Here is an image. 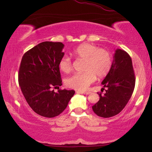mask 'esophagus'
I'll return each instance as SVG.
<instances>
[{
	"instance_id": "34e87169",
	"label": "esophagus",
	"mask_w": 152,
	"mask_h": 152,
	"mask_svg": "<svg viewBox=\"0 0 152 152\" xmlns=\"http://www.w3.org/2000/svg\"><path fill=\"white\" fill-rule=\"evenodd\" d=\"M76 93L77 94H86V95H88V94H89V92L86 91H76Z\"/></svg>"
}]
</instances>
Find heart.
Instances as JSON below:
<instances>
[{"label":"heart","mask_w":152,"mask_h":152,"mask_svg":"<svg viewBox=\"0 0 152 152\" xmlns=\"http://www.w3.org/2000/svg\"><path fill=\"white\" fill-rule=\"evenodd\" d=\"M74 57L85 59L83 70L76 73L66 80V86L79 91L87 89L90 84L98 78L104 77L111 69L112 58L109 50L99 48L92 43H83L72 51ZM58 68L62 72L68 74L72 70V61L70 57L64 56L59 60Z\"/></svg>","instance_id":"heart-1"}]
</instances>
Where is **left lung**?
<instances>
[{"label":"left lung","mask_w":152,"mask_h":152,"mask_svg":"<svg viewBox=\"0 0 152 152\" xmlns=\"http://www.w3.org/2000/svg\"><path fill=\"white\" fill-rule=\"evenodd\" d=\"M135 81L130 56L124 50L116 49L111 69L102 83L106 92L99 94V101L92 106L94 112L103 118L119 114L133 94Z\"/></svg>","instance_id":"left-lung-1"}]
</instances>
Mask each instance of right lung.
Masks as SVG:
<instances>
[{
    "instance_id": "right-lung-1",
    "label": "right lung",
    "mask_w": 152,
    "mask_h": 152,
    "mask_svg": "<svg viewBox=\"0 0 152 152\" xmlns=\"http://www.w3.org/2000/svg\"><path fill=\"white\" fill-rule=\"evenodd\" d=\"M61 42L45 41L36 45L23 56L18 72V83L26 102L40 116L53 118L67 107L74 90L53 88L62 85L58 68L64 56Z\"/></svg>"
}]
</instances>
